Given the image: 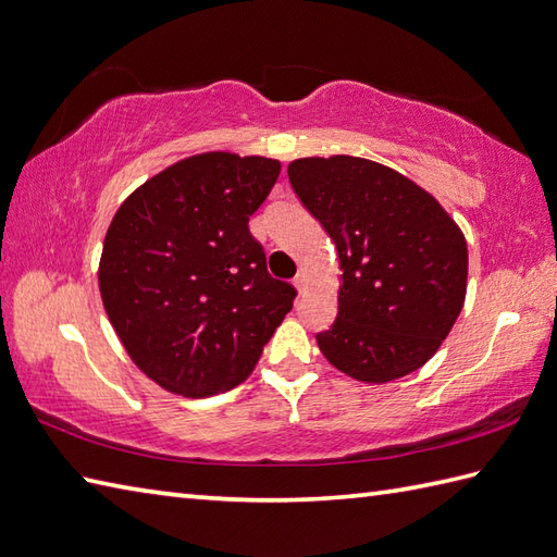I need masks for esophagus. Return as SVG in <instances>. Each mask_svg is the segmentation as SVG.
Wrapping results in <instances>:
<instances>
[{"mask_svg": "<svg viewBox=\"0 0 557 557\" xmlns=\"http://www.w3.org/2000/svg\"><path fill=\"white\" fill-rule=\"evenodd\" d=\"M294 287L299 289V292H304V287H306V275H304V270H299V273L294 275Z\"/></svg>", "mask_w": 557, "mask_h": 557, "instance_id": "1", "label": "esophagus"}]
</instances>
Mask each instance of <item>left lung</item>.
<instances>
[{
	"label": "left lung",
	"mask_w": 557,
	"mask_h": 557,
	"mask_svg": "<svg viewBox=\"0 0 557 557\" xmlns=\"http://www.w3.org/2000/svg\"><path fill=\"white\" fill-rule=\"evenodd\" d=\"M289 183L339 256V313L315 339L360 382H392L430 360L458 320L468 244L412 180L356 157L292 161Z\"/></svg>",
	"instance_id": "1"
}]
</instances>
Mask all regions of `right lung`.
Wrapping results in <instances>:
<instances>
[{
	"label": "right lung",
	"mask_w": 557,
	"mask_h": 557,
	"mask_svg": "<svg viewBox=\"0 0 557 557\" xmlns=\"http://www.w3.org/2000/svg\"><path fill=\"white\" fill-rule=\"evenodd\" d=\"M280 161L199 153L153 175L113 215L99 289L137 368L163 389L213 396L251 374L296 289L249 232Z\"/></svg>",
	"instance_id": "right-lung-1"
}]
</instances>
